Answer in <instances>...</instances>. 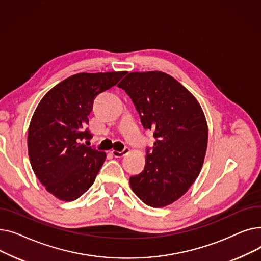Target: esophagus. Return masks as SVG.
<instances>
[{
    "label": "esophagus",
    "instance_id": "obj_1",
    "mask_svg": "<svg viewBox=\"0 0 261 261\" xmlns=\"http://www.w3.org/2000/svg\"><path fill=\"white\" fill-rule=\"evenodd\" d=\"M111 153H112L115 158H122V156H125V155H127V154L130 153V149H129V148H125V149L122 150V151H117V150H112Z\"/></svg>",
    "mask_w": 261,
    "mask_h": 261
}]
</instances>
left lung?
Instances as JSON below:
<instances>
[{
    "label": "left lung",
    "mask_w": 261,
    "mask_h": 261,
    "mask_svg": "<svg viewBox=\"0 0 261 261\" xmlns=\"http://www.w3.org/2000/svg\"><path fill=\"white\" fill-rule=\"evenodd\" d=\"M118 87L155 139L144 170L130 176L131 189L149 206L165 207L185 195L200 174L208 141L206 118L195 96L164 72H132Z\"/></svg>",
    "instance_id": "8db88e82"
}]
</instances>
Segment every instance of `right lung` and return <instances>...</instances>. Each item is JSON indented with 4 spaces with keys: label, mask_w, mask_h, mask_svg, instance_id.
Listing matches in <instances>:
<instances>
[{
    "label": "right lung",
    "mask_w": 261,
    "mask_h": 261,
    "mask_svg": "<svg viewBox=\"0 0 261 261\" xmlns=\"http://www.w3.org/2000/svg\"><path fill=\"white\" fill-rule=\"evenodd\" d=\"M126 72L79 73L62 80L40 100L33 114L27 148L32 168L54 197L78 199L93 185L107 158L86 146V129L96 96L112 88Z\"/></svg>",
    "instance_id": "add662e5"
}]
</instances>
